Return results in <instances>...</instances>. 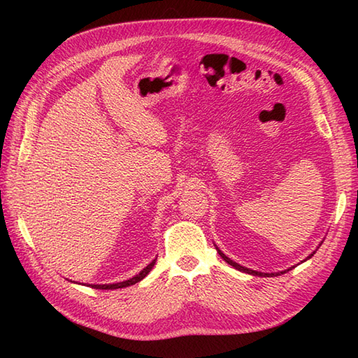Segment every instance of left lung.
Here are the masks:
<instances>
[{"label":"left lung","mask_w":358,"mask_h":358,"mask_svg":"<svg viewBox=\"0 0 358 358\" xmlns=\"http://www.w3.org/2000/svg\"><path fill=\"white\" fill-rule=\"evenodd\" d=\"M217 250H218V254H220V257L223 258V260L227 263V264H231L232 268H235V269H238V271H241V272H248V273H252V275H258V277H275V275H280V273H285L286 271H283V272H278V273H263V272H257V271H250V269H248V268H243V266H240L238 263H235V262H232L231 258H227L222 250H220L218 248H217ZM313 257V254H310L308 258H310ZM287 271H291V269H287Z\"/></svg>","instance_id":"left-lung-1"}]
</instances>
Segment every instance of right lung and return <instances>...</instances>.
Masks as SVG:
<instances>
[{
	"mask_svg": "<svg viewBox=\"0 0 358 358\" xmlns=\"http://www.w3.org/2000/svg\"><path fill=\"white\" fill-rule=\"evenodd\" d=\"M154 264H155V260L152 262L150 264H148L146 268H144V269L138 273V275H135V277L129 278V280H126V281H121V283H115V285H92V287H95V289H118V287H126V286L135 285V283H138V281H141L144 277L148 275V273L150 272V269L154 268Z\"/></svg>",
	"mask_w": 358,
	"mask_h": 358,
	"instance_id": "add662e5",
	"label": "right lung"
}]
</instances>
